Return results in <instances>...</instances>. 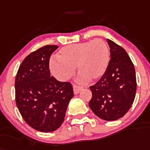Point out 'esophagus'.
Returning <instances> with one entry per match:
<instances>
[{
  "label": "esophagus",
  "instance_id": "1",
  "mask_svg": "<svg viewBox=\"0 0 150 150\" xmlns=\"http://www.w3.org/2000/svg\"><path fill=\"white\" fill-rule=\"evenodd\" d=\"M82 89V88L80 86H78L76 85H73V91H74V94H79V91Z\"/></svg>",
  "mask_w": 150,
  "mask_h": 150
}]
</instances>
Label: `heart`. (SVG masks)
Masks as SVG:
<instances>
[{
    "label": "heart",
    "mask_w": 150,
    "mask_h": 150,
    "mask_svg": "<svg viewBox=\"0 0 150 150\" xmlns=\"http://www.w3.org/2000/svg\"><path fill=\"white\" fill-rule=\"evenodd\" d=\"M58 59H52L50 67L52 75L59 81H66L75 73V66L80 73V82L95 81L102 77L108 69L110 52L108 44L101 39L71 44L62 48Z\"/></svg>",
    "instance_id": "b5f03b06"
}]
</instances>
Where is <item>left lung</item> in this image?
Returning a JSON list of instances; mask_svg holds the SVG:
<instances>
[{"label": "left lung", "instance_id": "obj_1", "mask_svg": "<svg viewBox=\"0 0 150 150\" xmlns=\"http://www.w3.org/2000/svg\"><path fill=\"white\" fill-rule=\"evenodd\" d=\"M110 59L108 69L95 85L90 87L89 107L95 115L108 121L124 117L135 98L137 79L134 65L124 48L108 40Z\"/></svg>", "mask_w": 150, "mask_h": 150}]
</instances>
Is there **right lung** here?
I'll list each match as a JSON object with an SVG mask.
<instances>
[{
  "label": "right lung",
  "instance_id": "add662e5",
  "mask_svg": "<svg viewBox=\"0 0 150 150\" xmlns=\"http://www.w3.org/2000/svg\"><path fill=\"white\" fill-rule=\"evenodd\" d=\"M58 47L46 45L31 52L20 65L15 79V100L22 117L44 133L60 127L74 95L71 83L50 76V58Z\"/></svg>",
  "mask_w": 150,
  "mask_h": 150
}]
</instances>
